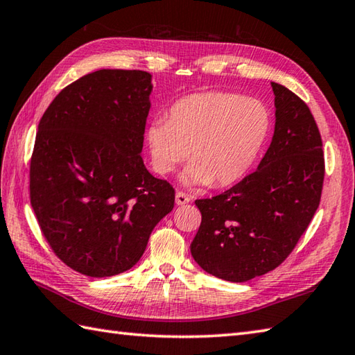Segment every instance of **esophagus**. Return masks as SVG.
Masks as SVG:
<instances>
[{"label": "esophagus", "mask_w": 355, "mask_h": 355, "mask_svg": "<svg viewBox=\"0 0 355 355\" xmlns=\"http://www.w3.org/2000/svg\"><path fill=\"white\" fill-rule=\"evenodd\" d=\"M191 201V197L184 192H177L175 193V202L178 206H183V205H187V202Z\"/></svg>", "instance_id": "1"}]
</instances>
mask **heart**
<instances>
[{
    "label": "heart",
    "instance_id": "heart-1",
    "mask_svg": "<svg viewBox=\"0 0 355 355\" xmlns=\"http://www.w3.org/2000/svg\"><path fill=\"white\" fill-rule=\"evenodd\" d=\"M271 130V112L254 97L227 92L186 96L146 128L158 173L168 175L187 157L184 186H229L250 171ZM191 154H189V149Z\"/></svg>",
    "mask_w": 355,
    "mask_h": 355
}]
</instances>
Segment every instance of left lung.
Here are the masks:
<instances>
[{"label": "left lung", "mask_w": 355, "mask_h": 355, "mask_svg": "<svg viewBox=\"0 0 355 355\" xmlns=\"http://www.w3.org/2000/svg\"><path fill=\"white\" fill-rule=\"evenodd\" d=\"M276 122L258 169L229 191L197 200L201 224L195 262L224 281L245 282L275 270L304 235L319 207L325 158L306 103L271 82Z\"/></svg>", "instance_id": "left-lung-1"}]
</instances>
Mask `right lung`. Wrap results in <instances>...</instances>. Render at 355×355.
<instances>
[{
  "label": "right lung",
  "mask_w": 355,
  "mask_h": 355,
  "mask_svg": "<svg viewBox=\"0 0 355 355\" xmlns=\"http://www.w3.org/2000/svg\"><path fill=\"white\" fill-rule=\"evenodd\" d=\"M140 70H99L65 87L37 125L30 202L51 250L92 277L139 262L175 192L141 158L153 93Z\"/></svg>",
  "instance_id": "add662e5"
}]
</instances>
